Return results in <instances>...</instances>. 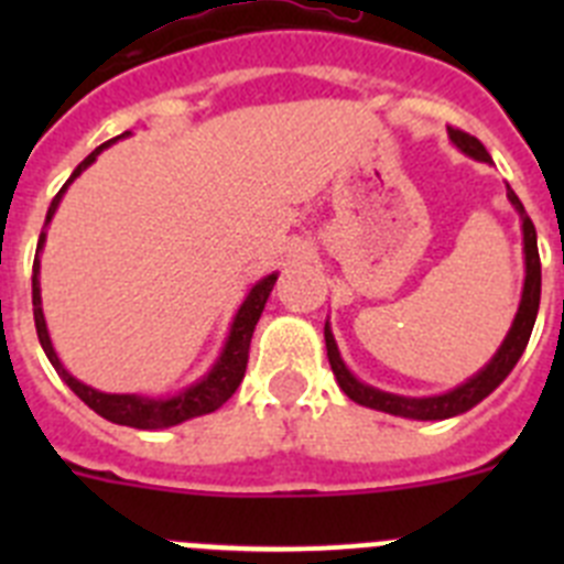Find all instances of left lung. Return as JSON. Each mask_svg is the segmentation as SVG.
Here are the masks:
<instances>
[{
  "mask_svg": "<svg viewBox=\"0 0 564 564\" xmlns=\"http://www.w3.org/2000/svg\"><path fill=\"white\" fill-rule=\"evenodd\" d=\"M449 141L460 149L463 154L475 158L480 163H491V154L486 152L475 134L460 132V129L449 127ZM508 203L514 206V212L520 214L522 223V253H525V282H522V299L520 307H517V316L508 327L506 338L497 347V352L491 356V361L477 370L475 376L463 381L460 387L449 392H441V395H426V398H410V395H395V392H383L370 387V383L358 381L350 372V367L344 364L341 352H338V344L333 338L330 322L325 325V344H327V358H330V370L336 376L338 387L350 401L361 403V406H370V410L378 412H390V415L398 417H412V421H446V417H455L468 412L471 406L488 398L491 392L500 387L508 378V372L514 370L520 356L525 352V344L531 338V330H534L536 311H540V291H542V268H540V251H536V228L531 223V217L522 208L520 197L511 192L508 186Z\"/></svg>",
  "mask_w": 564,
  "mask_h": 564,
  "instance_id": "1",
  "label": "left lung"
}]
</instances>
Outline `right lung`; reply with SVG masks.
I'll use <instances>...</instances> for the list:
<instances>
[{
    "mask_svg": "<svg viewBox=\"0 0 564 564\" xmlns=\"http://www.w3.org/2000/svg\"><path fill=\"white\" fill-rule=\"evenodd\" d=\"M132 132H123L118 138H127ZM118 138L112 141L101 143L96 152H89L82 163L76 166V172L69 174V181L64 183L62 192L53 197L47 208V220H44V231L39 234V246H36V259H33V318H36V333L39 341H42L44 356L50 358V364L56 367V372L62 376V381L67 383L69 390L76 392L84 403H87L89 410L98 412L101 417L112 423H121V426H134V430H169V426H177L183 421H192V417L208 415V412L220 410L223 403L237 392L239 381L246 378V367H248V350H251V336L253 327H257L259 316L265 311V302L271 296L273 285H276L279 273H268L257 282V285L248 291V296L242 299V305L239 311L234 313L231 330H228L226 344H223V352L217 356V361L212 364V370L200 378V381H194L192 387L181 390L177 395L169 398H149V395H115V392H101L96 387H87L84 381L69 376L64 370L62 358L56 356L53 350V341H50L47 333V322H44V311H42V285H39V271H42V251H44V239H47V226L53 220V214H56L58 203H62L64 192L73 181H76L78 174L84 172L87 166L96 163L98 154L104 152L107 147H112Z\"/></svg>",
    "mask_w": 564,
    "mask_h": 564,
    "instance_id": "obj_1",
    "label": "right lung"
}]
</instances>
